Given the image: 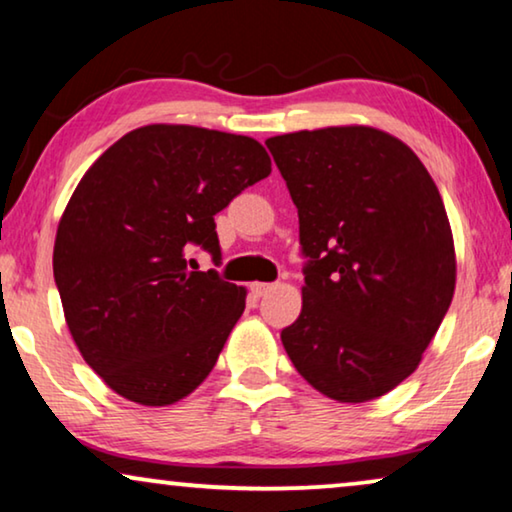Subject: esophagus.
Here are the masks:
<instances>
[{
  "label": "esophagus",
  "instance_id": "obj_1",
  "mask_svg": "<svg viewBox=\"0 0 512 512\" xmlns=\"http://www.w3.org/2000/svg\"><path fill=\"white\" fill-rule=\"evenodd\" d=\"M272 289H275V284H265V282H254V284H251V293H254L256 298L265 296V293L272 291Z\"/></svg>",
  "mask_w": 512,
  "mask_h": 512
}]
</instances>
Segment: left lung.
Returning a JSON list of instances; mask_svg holds the SVG:
<instances>
[{"mask_svg": "<svg viewBox=\"0 0 512 512\" xmlns=\"http://www.w3.org/2000/svg\"><path fill=\"white\" fill-rule=\"evenodd\" d=\"M298 207L303 310L282 331L293 366L340 403L412 375L454 296L452 228L431 174L368 125L270 137Z\"/></svg>", "mask_w": 512, "mask_h": 512, "instance_id": "8db88e82", "label": "left lung"}]
</instances>
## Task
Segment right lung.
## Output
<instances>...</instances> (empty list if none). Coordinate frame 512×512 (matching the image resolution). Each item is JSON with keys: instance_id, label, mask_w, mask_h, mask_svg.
<instances>
[{"instance_id": "right-lung-1", "label": "right lung", "mask_w": 512, "mask_h": 512, "mask_svg": "<svg viewBox=\"0 0 512 512\" xmlns=\"http://www.w3.org/2000/svg\"><path fill=\"white\" fill-rule=\"evenodd\" d=\"M270 170L256 139L156 123L83 174L55 235L53 275L76 347L118 396L172 405L212 373L247 291L188 268V251L219 263L214 216Z\"/></svg>"}]
</instances>
